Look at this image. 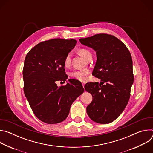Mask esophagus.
Segmentation results:
<instances>
[{
    "label": "esophagus",
    "instance_id": "34e87169",
    "mask_svg": "<svg viewBox=\"0 0 153 153\" xmlns=\"http://www.w3.org/2000/svg\"><path fill=\"white\" fill-rule=\"evenodd\" d=\"M82 86H83V88H84V86H85V84H84V83H82Z\"/></svg>",
    "mask_w": 153,
    "mask_h": 153
}]
</instances>
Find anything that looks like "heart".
<instances>
[{
  "mask_svg": "<svg viewBox=\"0 0 153 153\" xmlns=\"http://www.w3.org/2000/svg\"><path fill=\"white\" fill-rule=\"evenodd\" d=\"M79 53L82 56L85 60L89 56L91 55V53L86 49H80L79 51ZM71 62V54L69 53L65 57L64 60V63L65 66H68ZM89 71L88 70H76L71 73V76L77 79L80 81H85L87 79V75L88 74Z\"/></svg>",
  "mask_w": 153,
  "mask_h": 153,
  "instance_id": "1",
  "label": "heart"
}]
</instances>
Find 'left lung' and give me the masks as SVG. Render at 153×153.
<instances>
[{
    "label": "left lung",
    "instance_id": "8db88e82",
    "mask_svg": "<svg viewBox=\"0 0 153 153\" xmlns=\"http://www.w3.org/2000/svg\"><path fill=\"white\" fill-rule=\"evenodd\" d=\"M79 40L96 51L97 60L93 74L101 80L100 83L85 86V90L93 96L86 113L95 122L111 123L125 110L130 97L134 82L131 56L124 43L112 35L98 34Z\"/></svg>",
    "mask_w": 153,
    "mask_h": 153
}]
</instances>
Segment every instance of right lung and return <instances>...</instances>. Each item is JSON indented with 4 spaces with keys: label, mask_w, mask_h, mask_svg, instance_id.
<instances>
[{
    "label": "right lung",
    "mask_w": 153,
    "mask_h": 153,
    "mask_svg": "<svg viewBox=\"0 0 153 153\" xmlns=\"http://www.w3.org/2000/svg\"><path fill=\"white\" fill-rule=\"evenodd\" d=\"M76 43L75 39H53L38 43L25 57L24 93L36 116L46 123L66 119L72 103L84 91L81 83L74 79L59 88L56 83L67 79L64 60Z\"/></svg>",
    "instance_id": "obj_1"
}]
</instances>
